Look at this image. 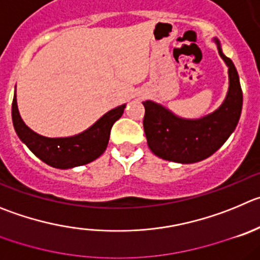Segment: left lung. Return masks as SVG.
<instances>
[{"mask_svg": "<svg viewBox=\"0 0 260 260\" xmlns=\"http://www.w3.org/2000/svg\"><path fill=\"white\" fill-rule=\"evenodd\" d=\"M218 52L229 68V91L213 113L198 119L176 115L166 106L146 100L144 129L149 149L156 156L181 164H192L214 154L232 135L242 109V91L237 70L223 53L218 38H213Z\"/></svg>", "mask_w": 260, "mask_h": 260, "instance_id": "1", "label": "left lung"}]
</instances>
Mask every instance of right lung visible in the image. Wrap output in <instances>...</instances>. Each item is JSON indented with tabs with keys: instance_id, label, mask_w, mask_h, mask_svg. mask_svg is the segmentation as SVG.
Here are the masks:
<instances>
[{
	"instance_id": "obj_1",
	"label": "right lung",
	"mask_w": 260,
	"mask_h": 260,
	"mask_svg": "<svg viewBox=\"0 0 260 260\" xmlns=\"http://www.w3.org/2000/svg\"><path fill=\"white\" fill-rule=\"evenodd\" d=\"M125 104L111 109L97 122L78 135L69 137H46L28 127L21 119L16 101L13 100V123L21 142L26 145L38 159L57 169H72L88 164L105 152L114 123L123 115Z\"/></svg>"
}]
</instances>
